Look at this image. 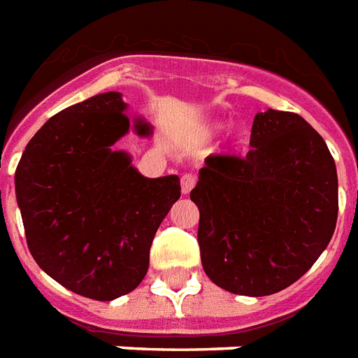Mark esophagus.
<instances>
[{"instance_id":"34e87169","label":"esophagus","mask_w":358,"mask_h":358,"mask_svg":"<svg viewBox=\"0 0 358 358\" xmlns=\"http://www.w3.org/2000/svg\"><path fill=\"white\" fill-rule=\"evenodd\" d=\"M194 184H196V178H194L193 174H184V176H182V193H191V189L194 187Z\"/></svg>"}]
</instances>
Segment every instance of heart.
<instances>
[{
  "label": "heart",
  "mask_w": 358,
  "mask_h": 358,
  "mask_svg": "<svg viewBox=\"0 0 358 358\" xmlns=\"http://www.w3.org/2000/svg\"><path fill=\"white\" fill-rule=\"evenodd\" d=\"M222 127H224V124L220 123V121H213V123H209L208 127H206V136H213V134L219 132ZM248 138H250V130L246 129V127H237L234 132V136H231V141H234L235 147H241V145L246 143V139Z\"/></svg>",
  "instance_id": "b5f03b06"
}]
</instances>
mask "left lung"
<instances>
[{
	"mask_svg": "<svg viewBox=\"0 0 358 358\" xmlns=\"http://www.w3.org/2000/svg\"><path fill=\"white\" fill-rule=\"evenodd\" d=\"M250 145L245 158L208 156L191 200L209 280L268 296L300 280L329 245L338 178L324 138L298 113L259 112Z\"/></svg>",
	"mask_w": 358,
	"mask_h": 358,
	"instance_id": "obj_1",
	"label": "left lung"
}]
</instances>
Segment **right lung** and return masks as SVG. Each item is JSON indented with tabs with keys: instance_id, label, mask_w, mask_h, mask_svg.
Here are the masks:
<instances>
[{
	"instance_id": "add662e5",
	"label": "right lung",
	"mask_w": 358,
	"mask_h": 358,
	"mask_svg": "<svg viewBox=\"0 0 358 358\" xmlns=\"http://www.w3.org/2000/svg\"><path fill=\"white\" fill-rule=\"evenodd\" d=\"M119 92L58 112L29 141L14 184L38 266L75 294L99 301L132 292L149 270L150 245L180 199L176 174L145 178L112 145L134 127Z\"/></svg>"
}]
</instances>
